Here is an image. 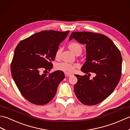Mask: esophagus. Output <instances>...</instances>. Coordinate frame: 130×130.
<instances>
[{
	"label": "esophagus",
	"mask_w": 130,
	"mask_h": 130,
	"mask_svg": "<svg viewBox=\"0 0 130 130\" xmlns=\"http://www.w3.org/2000/svg\"><path fill=\"white\" fill-rule=\"evenodd\" d=\"M64 74H65V76H66V77H70V76H72V74H68V73H65Z\"/></svg>",
	"instance_id": "obj_1"
}]
</instances>
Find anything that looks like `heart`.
<instances>
[{
	"instance_id": "obj_1",
	"label": "heart",
	"mask_w": 130,
	"mask_h": 130,
	"mask_svg": "<svg viewBox=\"0 0 130 130\" xmlns=\"http://www.w3.org/2000/svg\"><path fill=\"white\" fill-rule=\"evenodd\" d=\"M68 47L72 52L74 54L77 53H81L82 52V47L79 44L76 42L71 43L68 44ZM60 53V50L58 49L56 52L55 57L56 59H58L59 57ZM79 67L78 64H70L67 63H59L56 64V69L57 70L60 71H62L64 73H67L68 74H71L74 72L75 69Z\"/></svg>"
}]
</instances>
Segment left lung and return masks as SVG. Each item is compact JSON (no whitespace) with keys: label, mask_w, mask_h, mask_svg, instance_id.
I'll use <instances>...</instances> for the list:
<instances>
[{"label":"left lung","mask_w":130,"mask_h":130,"mask_svg":"<svg viewBox=\"0 0 130 130\" xmlns=\"http://www.w3.org/2000/svg\"><path fill=\"white\" fill-rule=\"evenodd\" d=\"M75 39L86 45V61L81 68L84 76L76 74L74 91L83 104L95 105L110 95L119 83L122 73V58L119 49L108 37L89 31H74L70 40ZM96 76L89 79L90 72Z\"/></svg>","instance_id":"8db88e82"}]
</instances>
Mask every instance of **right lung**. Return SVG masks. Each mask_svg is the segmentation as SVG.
I'll return each mask as SVG.
<instances>
[{"label": "right lung", "mask_w": 130, "mask_h": 130, "mask_svg": "<svg viewBox=\"0 0 130 130\" xmlns=\"http://www.w3.org/2000/svg\"><path fill=\"white\" fill-rule=\"evenodd\" d=\"M70 31L43 30L20 42L11 63L14 81L22 96L37 105L50 102L56 93L60 82L64 78L62 71L45 74L53 68L51 62L60 43Z\"/></svg>", "instance_id": "obj_1"}]
</instances>
